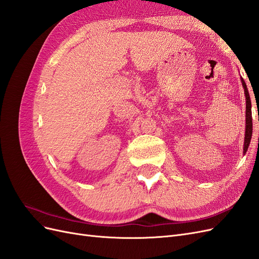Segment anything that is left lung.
I'll list each match as a JSON object with an SVG mask.
<instances>
[{
	"label": "left lung",
	"mask_w": 259,
	"mask_h": 259,
	"mask_svg": "<svg viewBox=\"0 0 259 259\" xmlns=\"http://www.w3.org/2000/svg\"><path fill=\"white\" fill-rule=\"evenodd\" d=\"M242 86L244 89L245 94V99H246V126H245V137H244V147H243V152L246 153L250 139H252V132H253V122H252V104H250V98L249 94L247 91V86L245 82L241 79Z\"/></svg>",
	"instance_id": "8db88e82"
}]
</instances>
